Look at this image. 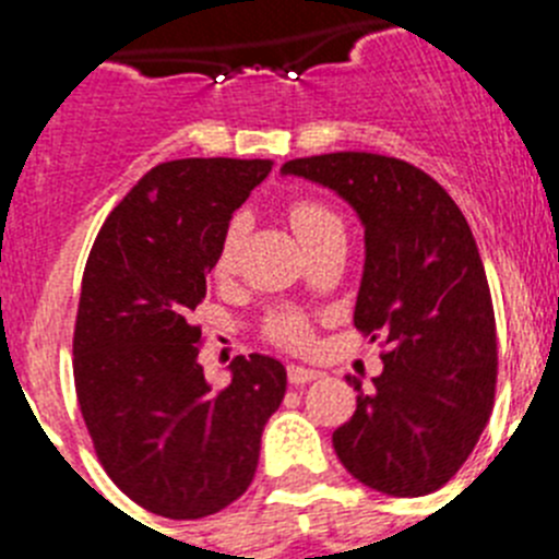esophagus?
<instances>
[{
  "instance_id": "34e87169",
  "label": "esophagus",
  "mask_w": 559,
  "mask_h": 559,
  "mask_svg": "<svg viewBox=\"0 0 559 559\" xmlns=\"http://www.w3.org/2000/svg\"><path fill=\"white\" fill-rule=\"evenodd\" d=\"M316 378H322L319 369L302 367V364H288V380L294 383V386H305V383H310V380Z\"/></svg>"
}]
</instances>
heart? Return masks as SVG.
I'll return each mask as SVG.
<instances>
[{"label":"heart","mask_w":559,"mask_h":559,"mask_svg":"<svg viewBox=\"0 0 559 559\" xmlns=\"http://www.w3.org/2000/svg\"><path fill=\"white\" fill-rule=\"evenodd\" d=\"M288 221L290 226H294L296 235H299V240L305 243V240L313 237L322 226L335 224L338 218H335L328 206L319 204V201H296V204H290L288 210ZM240 246H243V221L235 218L229 226H226L224 237H221L218 260H215V271H218V274H231V271H235L237 257H240ZM265 335L285 349L308 347V341H310L308 316L296 308L276 310L274 316H269V322H265Z\"/></svg>","instance_id":"heart-1"}]
</instances>
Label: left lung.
I'll return each mask as SVG.
<instances>
[{"label":"left lung","mask_w":559,"mask_h":559,"mask_svg":"<svg viewBox=\"0 0 559 559\" xmlns=\"http://www.w3.org/2000/svg\"><path fill=\"white\" fill-rule=\"evenodd\" d=\"M285 176L324 185L358 212L367 240L355 328L383 341V372L333 431L341 464L372 490L417 498L451 481L496 400L490 285L456 201L394 156L341 151L290 159Z\"/></svg>","instance_id":"left-lung-1"}]
</instances>
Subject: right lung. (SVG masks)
<instances>
[{
    "mask_svg": "<svg viewBox=\"0 0 559 559\" xmlns=\"http://www.w3.org/2000/svg\"><path fill=\"white\" fill-rule=\"evenodd\" d=\"M271 165H156L88 251L72 341L78 403L103 471L153 515L195 521L243 496L285 397V367L257 353L237 355L229 386L212 389L192 322L231 212Z\"/></svg>",
    "mask_w": 559,
    "mask_h": 559,
    "instance_id": "right-lung-1",
    "label": "right lung"
}]
</instances>
